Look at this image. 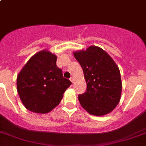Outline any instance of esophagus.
<instances>
[{
  "instance_id": "34e87169",
  "label": "esophagus",
  "mask_w": 146,
  "mask_h": 146,
  "mask_svg": "<svg viewBox=\"0 0 146 146\" xmlns=\"http://www.w3.org/2000/svg\"><path fill=\"white\" fill-rule=\"evenodd\" d=\"M70 80L71 81L72 83L74 82V77H71V78H70Z\"/></svg>"
}]
</instances>
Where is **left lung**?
Here are the masks:
<instances>
[{
    "instance_id": "8db88e82",
    "label": "left lung",
    "mask_w": 146,
    "mask_h": 146,
    "mask_svg": "<svg viewBox=\"0 0 146 146\" xmlns=\"http://www.w3.org/2000/svg\"><path fill=\"white\" fill-rule=\"evenodd\" d=\"M73 55L82 68L87 86L86 92L78 96L81 106L94 116L110 113L120 102L122 91L118 66L98 46L75 51Z\"/></svg>"
}]
</instances>
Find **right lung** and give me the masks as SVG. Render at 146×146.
Here are the masks:
<instances>
[{
    "mask_svg": "<svg viewBox=\"0 0 146 146\" xmlns=\"http://www.w3.org/2000/svg\"><path fill=\"white\" fill-rule=\"evenodd\" d=\"M57 56L44 49L32 56L19 72L17 88L22 103L29 111L46 113L60 104L71 84L56 64Z\"/></svg>",
    "mask_w": 146,
    "mask_h": 146,
    "instance_id": "obj_1",
    "label": "right lung"
}]
</instances>
